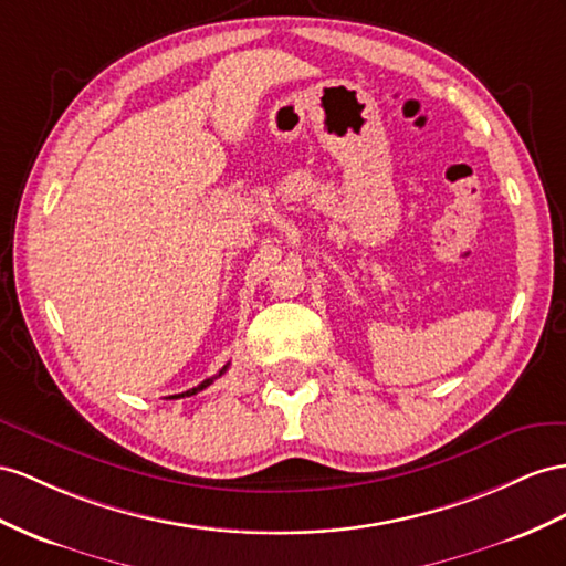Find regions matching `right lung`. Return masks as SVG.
I'll list each match as a JSON object with an SVG mask.
<instances>
[{
	"instance_id": "add662e5",
	"label": "right lung",
	"mask_w": 566,
	"mask_h": 566,
	"mask_svg": "<svg viewBox=\"0 0 566 566\" xmlns=\"http://www.w3.org/2000/svg\"><path fill=\"white\" fill-rule=\"evenodd\" d=\"M227 368H229V364L220 370V373H217V375H212V378H208V380H202L198 387H193V389H186V392H181V395H174V397H169V399H179V397H191V395H198V392H202V389H206V387H210L217 378H220V375H224L227 373Z\"/></svg>"
}]
</instances>
